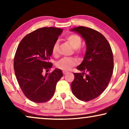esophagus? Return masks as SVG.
I'll return each instance as SVG.
<instances>
[{"label":"esophagus","mask_w":129,"mask_h":129,"mask_svg":"<svg viewBox=\"0 0 129 129\" xmlns=\"http://www.w3.org/2000/svg\"><path fill=\"white\" fill-rule=\"evenodd\" d=\"M69 72H66V71H63V75H66V74H67V73H68Z\"/></svg>","instance_id":"1"}]
</instances>
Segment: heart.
<instances>
[{"label": "heart", "mask_w": 129, "mask_h": 129, "mask_svg": "<svg viewBox=\"0 0 129 129\" xmlns=\"http://www.w3.org/2000/svg\"><path fill=\"white\" fill-rule=\"evenodd\" d=\"M66 41L71 45V46L77 52H79V48L82 45V39L79 35L72 34L69 35L66 38ZM58 47L59 45L57 43L54 44L52 47V54L54 56H57L58 54ZM76 64V61L73 58H63L57 61L56 66L60 69L63 70H69L72 67Z\"/></svg>", "instance_id": "obj_1"}]
</instances>
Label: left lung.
Listing matches in <instances>:
<instances>
[{
    "label": "left lung",
    "mask_w": 129,
    "mask_h": 129,
    "mask_svg": "<svg viewBox=\"0 0 129 129\" xmlns=\"http://www.w3.org/2000/svg\"><path fill=\"white\" fill-rule=\"evenodd\" d=\"M83 38L86 52L83 60L77 67L82 73H75L71 84L73 94L82 101L93 100L107 87L113 71V56L105 37L90 28L79 26L70 29Z\"/></svg>",
    "instance_id": "1"
}]
</instances>
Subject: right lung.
Returning <instances> with one entry per match:
<instances>
[{
	"mask_svg": "<svg viewBox=\"0 0 129 129\" xmlns=\"http://www.w3.org/2000/svg\"><path fill=\"white\" fill-rule=\"evenodd\" d=\"M62 31L59 28H40L24 37L17 47L14 59L16 77L24 94L35 103L50 100L63 76L59 69L43 73L52 67L49 61L52 47Z\"/></svg>",
	"mask_w": 129,
	"mask_h": 129,
	"instance_id": "obj_1",
	"label": "right lung"
}]
</instances>
